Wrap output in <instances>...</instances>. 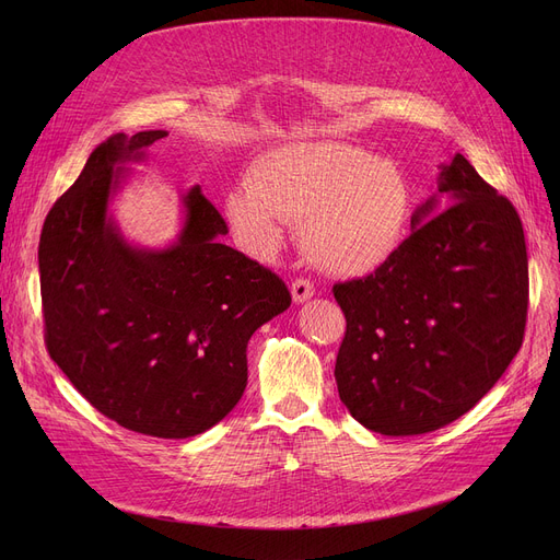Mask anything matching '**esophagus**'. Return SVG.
I'll return each mask as SVG.
<instances>
[{
    "label": "esophagus",
    "mask_w": 560,
    "mask_h": 560,
    "mask_svg": "<svg viewBox=\"0 0 560 560\" xmlns=\"http://www.w3.org/2000/svg\"><path fill=\"white\" fill-rule=\"evenodd\" d=\"M290 292H292V300H295V304H304L315 295V288L308 279H295L290 283Z\"/></svg>",
    "instance_id": "obj_1"
}]
</instances>
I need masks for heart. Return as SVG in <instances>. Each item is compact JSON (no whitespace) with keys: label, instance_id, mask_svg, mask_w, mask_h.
I'll list each match as a JSON object with an SVG mask.
<instances>
[{"label":"heart","instance_id":"1","mask_svg":"<svg viewBox=\"0 0 560 560\" xmlns=\"http://www.w3.org/2000/svg\"><path fill=\"white\" fill-rule=\"evenodd\" d=\"M233 229L258 252L283 243L302 222V249L336 277L376 272L401 249L413 195L401 167L347 142H298L262 154L249 182L226 197Z\"/></svg>","mask_w":560,"mask_h":560}]
</instances>
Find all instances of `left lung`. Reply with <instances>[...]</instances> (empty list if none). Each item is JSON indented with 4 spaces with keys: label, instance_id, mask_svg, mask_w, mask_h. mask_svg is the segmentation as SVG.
<instances>
[{
    "label": "left lung",
    "instance_id": "1",
    "mask_svg": "<svg viewBox=\"0 0 560 560\" xmlns=\"http://www.w3.org/2000/svg\"><path fill=\"white\" fill-rule=\"evenodd\" d=\"M438 194L448 209L434 217L429 197L384 268L334 285L347 319L338 395L351 418L384 435L429 433L465 416L524 338L528 260L515 206L463 154L440 167Z\"/></svg>",
    "mask_w": 560,
    "mask_h": 560
}]
</instances>
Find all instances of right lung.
Wrapping results in <instances>:
<instances>
[{"label": "right lung", "instance_id": "obj_1", "mask_svg": "<svg viewBox=\"0 0 560 560\" xmlns=\"http://www.w3.org/2000/svg\"><path fill=\"white\" fill-rule=\"evenodd\" d=\"M167 131L113 133L45 218L38 268L51 361L102 416L154 438H190L247 386L252 334L290 306L285 283L220 243L224 218L195 186L167 249L129 245L108 215L125 170Z\"/></svg>", "mask_w": 560, "mask_h": 560}]
</instances>
